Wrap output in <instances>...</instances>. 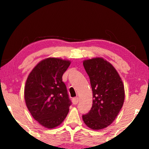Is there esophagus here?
Returning <instances> with one entry per match:
<instances>
[{"mask_svg": "<svg viewBox=\"0 0 149 149\" xmlns=\"http://www.w3.org/2000/svg\"><path fill=\"white\" fill-rule=\"evenodd\" d=\"M72 102H73V104H77L78 102H79V99H78L77 97H75L72 99Z\"/></svg>", "mask_w": 149, "mask_h": 149, "instance_id": "1", "label": "esophagus"}]
</instances>
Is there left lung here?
I'll return each mask as SVG.
<instances>
[{"mask_svg": "<svg viewBox=\"0 0 149 149\" xmlns=\"http://www.w3.org/2000/svg\"><path fill=\"white\" fill-rule=\"evenodd\" d=\"M93 91V104L82 116L84 123L92 130L110 125L122 108L125 98L124 87L113 65L102 58L84 61Z\"/></svg>", "mask_w": 149, "mask_h": 149, "instance_id": "left-lung-1", "label": "left lung"}]
</instances>
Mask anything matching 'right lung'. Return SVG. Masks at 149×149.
<instances>
[{
  "mask_svg": "<svg viewBox=\"0 0 149 149\" xmlns=\"http://www.w3.org/2000/svg\"><path fill=\"white\" fill-rule=\"evenodd\" d=\"M68 60L49 58L40 62L30 73L24 89L26 106L34 119L45 127L61 123L72 102L62 75Z\"/></svg>",
  "mask_w": 149,
  "mask_h": 149,
  "instance_id": "right-lung-1",
  "label": "right lung"
}]
</instances>
